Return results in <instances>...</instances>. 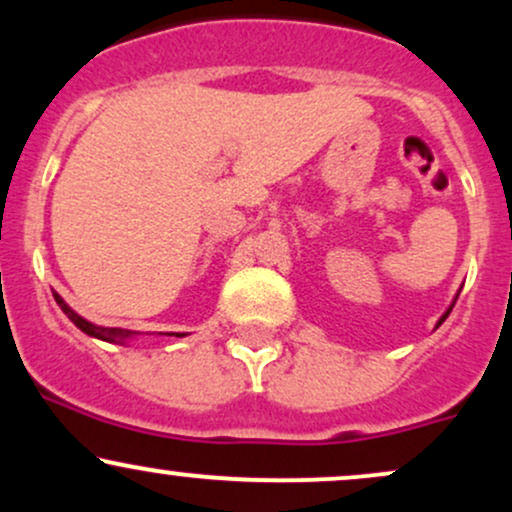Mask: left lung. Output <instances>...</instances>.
Masks as SVG:
<instances>
[{
	"instance_id": "left-lung-1",
	"label": "left lung",
	"mask_w": 512,
	"mask_h": 512,
	"mask_svg": "<svg viewBox=\"0 0 512 512\" xmlns=\"http://www.w3.org/2000/svg\"><path fill=\"white\" fill-rule=\"evenodd\" d=\"M455 301H457V298H455ZM452 305H455V303H452ZM452 305H450V308H448V310H445V315H443V317H440V320H438V325H443V322H445V317H448V315H450Z\"/></svg>"
}]
</instances>
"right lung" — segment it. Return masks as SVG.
<instances>
[{
	"label": "right lung",
	"instance_id": "1",
	"mask_svg": "<svg viewBox=\"0 0 512 512\" xmlns=\"http://www.w3.org/2000/svg\"><path fill=\"white\" fill-rule=\"evenodd\" d=\"M52 296H55V301L62 308V313L67 315L69 320H72L81 332H86L88 337L103 339V342H110V344H125L127 339H132L134 334H139V332H132V330H120V327H98V325H93V322L84 320V317H81L79 313H74V310L69 308L67 303H64V298L60 296V293L52 291ZM175 337H185V334H175Z\"/></svg>",
	"mask_w": 512,
	"mask_h": 512
}]
</instances>
